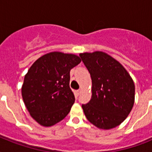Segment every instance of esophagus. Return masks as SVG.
Returning <instances> with one entry per match:
<instances>
[{"label":"esophagus","instance_id":"obj_1","mask_svg":"<svg viewBox=\"0 0 152 152\" xmlns=\"http://www.w3.org/2000/svg\"><path fill=\"white\" fill-rule=\"evenodd\" d=\"M80 92H81V89H79V90L76 91V94H77L78 95L80 94Z\"/></svg>","mask_w":152,"mask_h":152}]
</instances>
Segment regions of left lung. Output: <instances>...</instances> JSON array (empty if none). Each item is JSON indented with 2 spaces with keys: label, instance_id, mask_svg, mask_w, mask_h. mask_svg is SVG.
<instances>
[{
  "label": "left lung",
  "instance_id": "8db88e82",
  "mask_svg": "<svg viewBox=\"0 0 152 152\" xmlns=\"http://www.w3.org/2000/svg\"><path fill=\"white\" fill-rule=\"evenodd\" d=\"M80 57L90 72L92 95L83 104L86 118L102 129H110L122 123L134 104L135 85L121 64L106 53H83Z\"/></svg>",
  "mask_w": 152,
  "mask_h": 152
}]
</instances>
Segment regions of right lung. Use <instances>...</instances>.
<instances>
[{
	"label": "right lung",
	"mask_w": 152,
	"mask_h": 152,
	"mask_svg": "<svg viewBox=\"0 0 152 152\" xmlns=\"http://www.w3.org/2000/svg\"><path fill=\"white\" fill-rule=\"evenodd\" d=\"M80 57L61 52L42 56L25 75L22 97L27 110L42 126L63 120L75 102L69 87L70 70L80 63Z\"/></svg>",
	"instance_id": "obj_1"
}]
</instances>
